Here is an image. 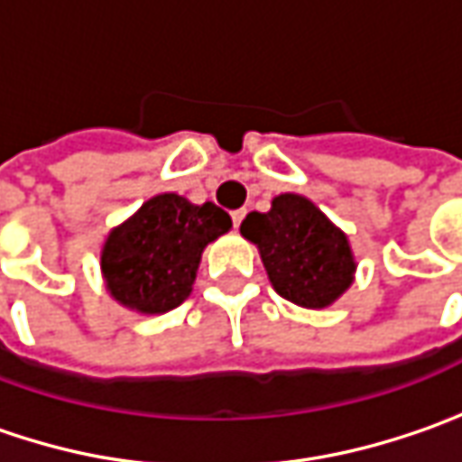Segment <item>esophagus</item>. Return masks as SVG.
I'll return each mask as SVG.
<instances>
[{"instance_id": "34e87169", "label": "esophagus", "mask_w": 462, "mask_h": 462, "mask_svg": "<svg viewBox=\"0 0 462 462\" xmlns=\"http://www.w3.org/2000/svg\"><path fill=\"white\" fill-rule=\"evenodd\" d=\"M245 219V208H237V211H232V225L235 227H240V222Z\"/></svg>"}]
</instances>
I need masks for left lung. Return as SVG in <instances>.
Wrapping results in <instances>:
<instances>
[{
  "label": "left lung",
  "instance_id": "8db88e82",
  "mask_svg": "<svg viewBox=\"0 0 462 462\" xmlns=\"http://www.w3.org/2000/svg\"><path fill=\"white\" fill-rule=\"evenodd\" d=\"M240 235L261 254L272 287L300 309H327L356 280L347 235L298 193H280L269 211H251Z\"/></svg>",
  "mask_w": 462,
  "mask_h": 462
}]
</instances>
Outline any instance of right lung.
Returning <instances> with one entry per match:
<instances>
[{"label": "right lung", "mask_w": 462, "mask_h": 462, "mask_svg": "<svg viewBox=\"0 0 462 462\" xmlns=\"http://www.w3.org/2000/svg\"><path fill=\"white\" fill-rule=\"evenodd\" d=\"M230 227V214L211 201L190 204L177 193L153 196L101 245L106 292L130 311H172L193 292L206 245Z\"/></svg>", "instance_id": "right-lung-1"}]
</instances>
